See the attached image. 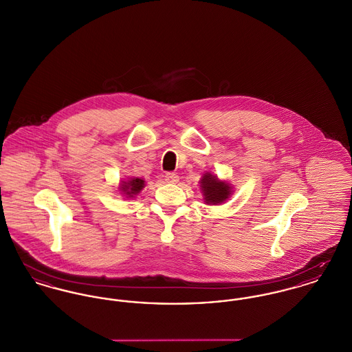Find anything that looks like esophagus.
<instances>
[{"label":"esophagus","instance_id":"1","mask_svg":"<svg viewBox=\"0 0 352 352\" xmlns=\"http://www.w3.org/2000/svg\"><path fill=\"white\" fill-rule=\"evenodd\" d=\"M165 182L170 183V184H176L179 182V176L176 173H173V172H169V173L165 175Z\"/></svg>","mask_w":352,"mask_h":352}]
</instances>
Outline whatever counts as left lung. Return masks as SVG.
Wrapping results in <instances>:
<instances>
[{
  "label": "left lung",
  "mask_w": 352,
  "mask_h": 352,
  "mask_svg": "<svg viewBox=\"0 0 352 352\" xmlns=\"http://www.w3.org/2000/svg\"><path fill=\"white\" fill-rule=\"evenodd\" d=\"M200 187L204 193V199L208 204L223 203L230 195V186L223 182H219L211 173H207L203 176Z\"/></svg>",
  "instance_id": "8db88e82"
}]
</instances>
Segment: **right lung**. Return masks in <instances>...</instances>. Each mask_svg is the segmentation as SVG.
I'll list each match as a JSON object with an SVG mask.
<instances>
[{
  "label": "right lung",
  "instance_id": "right-lung-1",
  "mask_svg": "<svg viewBox=\"0 0 352 352\" xmlns=\"http://www.w3.org/2000/svg\"><path fill=\"white\" fill-rule=\"evenodd\" d=\"M144 188V180L142 179H131L129 182H124L121 186V190L124 193H126L129 197H133V195H137L138 192Z\"/></svg>",
  "mask_w": 352,
  "mask_h": 352
}]
</instances>
